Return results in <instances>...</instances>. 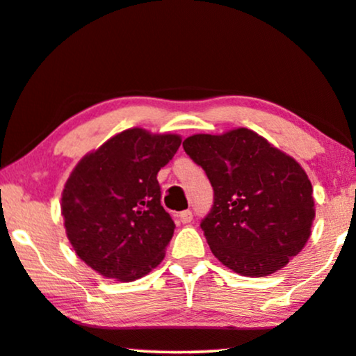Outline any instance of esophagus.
<instances>
[{"label": "esophagus", "mask_w": 356, "mask_h": 356, "mask_svg": "<svg viewBox=\"0 0 356 356\" xmlns=\"http://www.w3.org/2000/svg\"><path fill=\"white\" fill-rule=\"evenodd\" d=\"M179 220H181L182 222H191L193 220V215L191 210H186V211H181L179 213Z\"/></svg>", "instance_id": "obj_1"}]
</instances>
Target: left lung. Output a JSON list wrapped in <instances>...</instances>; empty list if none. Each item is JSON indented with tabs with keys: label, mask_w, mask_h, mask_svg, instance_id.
<instances>
[{
	"label": "left lung",
	"mask_w": 356,
	"mask_h": 356,
	"mask_svg": "<svg viewBox=\"0 0 356 356\" xmlns=\"http://www.w3.org/2000/svg\"><path fill=\"white\" fill-rule=\"evenodd\" d=\"M205 170L213 207L200 227L211 252L244 277H267L301 252L314 220L305 169L249 129L182 143Z\"/></svg>",
	"instance_id": "obj_1"
}]
</instances>
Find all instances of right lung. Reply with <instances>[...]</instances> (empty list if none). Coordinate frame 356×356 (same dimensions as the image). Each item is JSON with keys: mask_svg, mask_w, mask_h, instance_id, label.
Instances as JSON below:
<instances>
[{"mask_svg": "<svg viewBox=\"0 0 356 356\" xmlns=\"http://www.w3.org/2000/svg\"><path fill=\"white\" fill-rule=\"evenodd\" d=\"M181 136L130 129L79 161L61 193L66 236L102 277L134 282L158 267L174 234L158 172Z\"/></svg>", "mask_w": 356, "mask_h": 356, "instance_id": "obj_1", "label": "right lung"}]
</instances>
